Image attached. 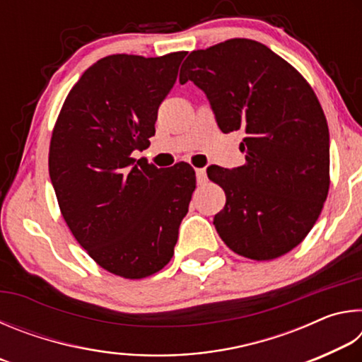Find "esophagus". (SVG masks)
<instances>
[{
	"label": "esophagus",
	"instance_id": "1",
	"mask_svg": "<svg viewBox=\"0 0 362 362\" xmlns=\"http://www.w3.org/2000/svg\"><path fill=\"white\" fill-rule=\"evenodd\" d=\"M196 180H198L199 185H204L206 180H207L206 169H196Z\"/></svg>",
	"mask_w": 362,
	"mask_h": 362
}]
</instances>
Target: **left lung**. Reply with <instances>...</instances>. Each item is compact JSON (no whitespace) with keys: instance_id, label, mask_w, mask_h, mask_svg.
<instances>
[{"instance_id":"1","label":"left lung","mask_w":362,"mask_h":362,"mask_svg":"<svg viewBox=\"0 0 362 362\" xmlns=\"http://www.w3.org/2000/svg\"><path fill=\"white\" fill-rule=\"evenodd\" d=\"M203 89L220 131H243L246 163L207 168L226 203L214 217L233 252L273 260L313 228L330 185L329 127L308 81L259 41L233 38L193 51L180 83Z\"/></svg>"}]
</instances>
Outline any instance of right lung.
I'll list each match as a JSON object with an SVG mask.
<instances>
[{
	"mask_svg": "<svg viewBox=\"0 0 362 362\" xmlns=\"http://www.w3.org/2000/svg\"><path fill=\"white\" fill-rule=\"evenodd\" d=\"M185 52L113 54L73 86L49 145V175L66 225L97 265L124 279L158 273L174 255L196 188L194 169L131 158L155 136L158 108Z\"/></svg>",
	"mask_w": 362,
	"mask_h": 362,
	"instance_id": "right-lung-1",
	"label": "right lung"
}]
</instances>
